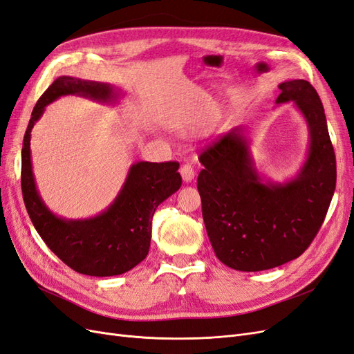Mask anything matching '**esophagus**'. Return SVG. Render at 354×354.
<instances>
[{
	"label": "esophagus",
	"instance_id": "34e87169",
	"mask_svg": "<svg viewBox=\"0 0 354 354\" xmlns=\"http://www.w3.org/2000/svg\"><path fill=\"white\" fill-rule=\"evenodd\" d=\"M180 174H181V177H183L186 183H190V181L194 180V177H195V169L192 165L185 164V165H181V168H180Z\"/></svg>",
	"mask_w": 354,
	"mask_h": 354
}]
</instances>
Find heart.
Returning a JSON list of instances; mask_svg holds the SVG:
<instances>
[{
	"instance_id": "b5f03b06",
	"label": "heart",
	"mask_w": 354,
	"mask_h": 354,
	"mask_svg": "<svg viewBox=\"0 0 354 354\" xmlns=\"http://www.w3.org/2000/svg\"><path fill=\"white\" fill-rule=\"evenodd\" d=\"M195 125V122H190V121H186V122H183L181 124V128H192Z\"/></svg>"
}]
</instances>
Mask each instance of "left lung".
<instances>
[{
  "instance_id": "8db88e82",
  "label": "left lung",
  "mask_w": 354,
  "mask_h": 354,
  "mask_svg": "<svg viewBox=\"0 0 354 354\" xmlns=\"http://www.w3.org/2000/svg\"><path fill=\"white\" fill-rule=\"evenodd\" d=\"M279 90L276 103L294 102L310 133L307 159L295 178L263 181L242 125L199 155L203 223L217 259L234 270L273 269L301 255L322 226L335 190V152L319 94L304 80L285 81Z\"/></svg>"
}]
</instances>
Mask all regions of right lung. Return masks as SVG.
Wrapping results in <instances>:
<instances>
[{"label":"right lung","mask_w":354,"mask_h":354,"mask_svg":"<svg viewBox=\"0 0 354 354\" xmlns=\"http://www.w3.org/2000/svg\"><path fill=\"white\" fill-rule=\"evenodd\" d=\"M77 94L97 102H115L109 84L59 77L41 95L32 111L22 147V194L29 218L39 236L75 272L88 276H116L131 270L149 252L152 218L160 202L180 189L178 162H137L112 205L87 220L55 216L42 202L30 162V131L46 106L60 95Z\"/></svg>","instance_id":"right-lung-1"}]
</instances>
